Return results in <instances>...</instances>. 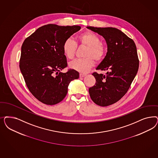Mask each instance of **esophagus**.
Instances as JSON below:
<instances>
[{"label": "esophagus", "mask_w": 158, "mask_h": 158, "mask_svg": "<svg viewBox=\"0 0 158 158\" xmlns=\"http://www.w3.org/2000/svg\"><path fill=\"white\" fill-rule=\"evenodd\" d=\"M85 76H86V74H82V73L80 74V77H84Z\"/></svg>", "instance_id": "obj_1"}]
</instances>
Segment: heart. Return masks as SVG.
<instances>
[{
    "label": "heart",
    "mask_w": 158,
    "mask_h": 158,
    "mask_svg": "<svg viewBox=\"0 0 158 158\" xmlns=\"http://www.w3.org/2000/svg\"><path fill=\"white\" fill-rule=\"evenodd\" d=\"M78 43L80 46L87 48L84 59H78L69 63V67L76 71L85 73L94 65V60L100 62L106 54V47L101 42L100 37L96 34L87 31L78 38ZM76 42L71 38L66 39L63 44V51L65 56L69 59L74 58L76 52Z\"/></svg>",
    "instance_id": "heart-1"
}]
</instances>
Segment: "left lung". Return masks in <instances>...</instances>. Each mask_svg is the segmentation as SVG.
<instances>
[{
    "instance_id": "8db88e82",
    "label": "left lung",
    "mask_w": 158,
    "mask_h": 158,
    "mask_svg": "<svg viewBox=\"0 0 158 158\" xmlns=\"http://www.w3.org/2000/svg\"><path fill=\"white\" fill-rule=\"evenodd\" d=\"M102 35L106 41V55L97 70H107L106 76L92 73L95 85L89 88L92 100L101 106L118 101L128 91L138 70L139 59L134 41L115 28L87 27Z\"/></svg>"
}]
</instances>
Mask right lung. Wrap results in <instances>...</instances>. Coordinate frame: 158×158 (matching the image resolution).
I'll list each match as a JSON object with an SVG mask.
<instances>
[{"label": "right lung", "instance_id": "obj_1", "mask_svg": "<svg viewBox=\"0 0 158 158\" xmlns=\"http://www.w3.org/2000/svg\"><path fill=\"white\" fill-rule=\"evenodd\" d=\"M81 29L78 26H42L27 37L21 46L20 69L27 87L40 102L55 105L65 98L70 82L79 78L67 66L63 51L64 41Z\"/></svg>", "mask_w": 158, "mask_h": 158}]
</instances>
